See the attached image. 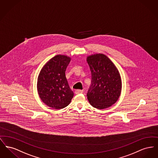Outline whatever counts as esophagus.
Wrapping results in <instances>:
<instances>
[{
	"instance_id": "esophagus-1",
	"label": "esophagus",
	"mask_w": 158,
	"mask_h": 158,
	"mask_svg": "<svg viewBox=\"0 0 158 158\" xmlns=\"http://www.w3.org/2000/svg\"><path fill=\"white\" fill-rule=\"evenodd\" d=\"M82 93H83V91L81 89H77L75 91L76 94H82Z\"/></svg>"
}]
</instances>
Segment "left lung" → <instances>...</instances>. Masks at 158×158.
Returning a JSON list of instances; mask_svg holds the SVG:
<instances>
[{"label": "left lung", "instance_id": "1", "mask_svg": "<svg viewBox=\"0 0 158 158\" xmlns=\"http://www.w3.org/2000/svg\"><path fill=\"white\" fill-rule=\"evenodd\" d=\"M87 62L91 72L88 100L95 108H107L116 102L121 95L119 72L111 60L102 54L88 56Z\"/></svg>", "mask_w": 158, "mask_h": 158}]
</instances>
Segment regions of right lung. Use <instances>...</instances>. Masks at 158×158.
Instances as JSON below:
<instances>
[{
    "label": "right lung",
    "mask_w": 158,
    "mask_h": 158,
    "mask_svg": "<svg viewBox=\"0 0 158 158\" xmlns=\"http://www.w3.org/2000/svg\"><path fill=\"white\" fill-rule=\"evenodd\" d=\"M70 61V58L67 56H55L43 67L38 76L39 95L43 102L52 109L64 108L73 97L74 93L65 77Z\"/></svg>",
    "instance_id": "right-lung-1"
}]
</instances>
